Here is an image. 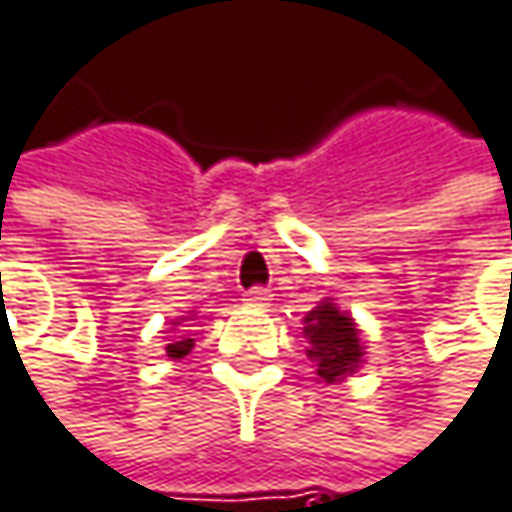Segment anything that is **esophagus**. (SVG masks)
Here are the masks:
<instances>
[{
	"mask_svg": "<svg viewBox=\"0 0 512 512\" xmlns=\"http://www.w3.org/2000/svg\"><path fill=\"white\" fill-rule=\"evenodd\" d=\"M244 304H250V307H268L271 304V292L268 289H262V286H253V289H247L244 292V298H241Z\"/></svg>",
	"mask_w": 512,
	"mask_h": 512,
	"instance_id": "obj_1",
	"label": "esophagus"
}]
</instances>
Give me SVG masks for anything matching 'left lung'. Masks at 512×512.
Segmentation results:
<instances>
[{"instance_id": "1", "label": "left lung", "mask_w": 512, "mask_h": 512, "mask_svg": "<svg viewBox=\"0 0 512 512\" xmlns=\"http://www.w3.org/2000/svg\"><path fill=\"white\" fill-rule=\"evenodd\" d=\"M304 352L316 367V379L337 384L358 373L367 358L364 334L349 310H340L334 298H322L304 316Z\"/></svg>"}]
</instances>
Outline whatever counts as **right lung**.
Here are the masks:
<instances>
[{"mask_svg":"<svg viewBox=\"0 0 512 512\" xmlns=\"http://www.w3.org/2000/svg\"><path fill=\"white\" fill-rule=\"evenodd\" d=\"M193 316H196V310H190L187 316L172 319V337L166 340V358L181 361L184 355H190V349H193V331H190Z\"/></svg>","mask_w":512,"mask_h":512,"instance_id":"add662e5","label":"right lung"}]
</instances>
